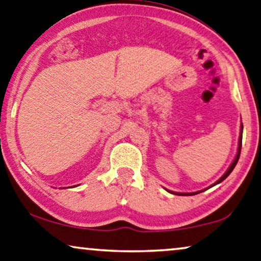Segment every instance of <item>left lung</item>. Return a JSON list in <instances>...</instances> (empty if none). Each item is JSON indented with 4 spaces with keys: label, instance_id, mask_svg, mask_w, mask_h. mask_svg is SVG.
I'll return each mask as SVG.
<instances>
[{
    "label": "left lung",
    "instance_id": "obj_1",
    "mask_svg": "<svg viewBox=\"0 0 261 261\" xmlns=\"http://www.w3.org/2000/svg\"><path fill=\"white\" fill-rule=\"evenodd\" d=\"M242 141H243V124H242V127H240V137H239V144H238V152H237V155H236V158H234V161H233V163L231 164V166L230 168H228V170L226 171V172L224 173V176L220 178L219 180H217L215 184H213L212 186H215V185H217V184H219V182H221L223 181L225 178H227L228 177V174H230L232 171H233V169H234V166L237 165V163H238V161H239V157H240V151H242ZM169 192H171V193H173V194H181V196H193V194H197V193H200V192H203V191H198V192H192V193H177V192H172V191H169Z\"/></svg>",
    "mask_w": 261,
    "mask_h": 261
}]
</instances>
